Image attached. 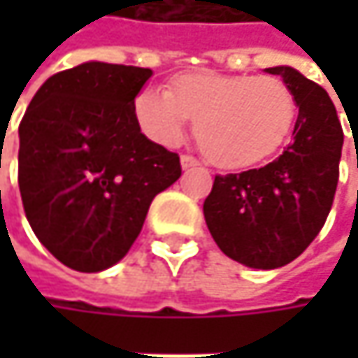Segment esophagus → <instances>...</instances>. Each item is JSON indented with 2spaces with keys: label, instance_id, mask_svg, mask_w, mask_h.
<instances>
[{
  "label": "esophagus",
  "instance_id": "esophagus-1",
  "mask_svg": "<svg viewBox=\"0 0 358 358\" xmlns=\"http://www.w3.org/2000/svg\"><path fill=\"white\" fill-rule=\"evenodd\" d=\"M180 166H182V170H190V168L199 166V162H196L192 155H182V157H180Z\"/></svg>",
  "mask_w": 358,
  "mask_h": 358
}]
</instances>
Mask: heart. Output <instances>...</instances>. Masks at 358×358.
<instances>
[{"mask_svg":"<svg viewBox=\"0 0 358 358\" xmlns=\"http://www.w3.org/2000/svg\"><path fill=\"white\" fill-rule=\"evenodd\" d=\"M143 132L162 145L182 141L188 120L203 155L222 170H247L280 151L288 141L296 101L273 76L184 74L172 89L145 87L134 99Z\"/></svg>","mask_w":358,"mask_h":358,"instance_id":"heart-1","label":"heart"}]
</instances>
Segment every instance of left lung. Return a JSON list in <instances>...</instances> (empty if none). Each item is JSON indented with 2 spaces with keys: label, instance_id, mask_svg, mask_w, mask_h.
<instances>
[{
  "label": "left lung",
  "instance_id": "left-lung-1",
  "mask_svg": "<svg viewBox=\"0 0 358 358\" xmlns=\"http://www.w3.org/2000/svg\"><path fill=\"white\" fill-rule=\"evenodd\" d=\"M292 91L294 141L271 164L215 176L203 203L207 228L230 259L252 269L294 261L320 234L331 209L344 132L329 95L290 66L265 68Z\"/></svg>",
  "mask_w": 358,
  "mask_h": 358
}]
</instances>
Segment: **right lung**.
<instances>
[{
  "instance_id": "right-lung-1",
  "label": "right lung",
  "mask_w": 358,
  "mask_h": 358,
  "mask_svg": "<svg viewBox=\"0 0 358 358\" xmlns=\"http://www.w3.org/2000/svg\"><path fill=\"white\" fill-rule=\"evenodd\" d=\"M151 74L85 62L49 76L20 122L27 220L41 245L76 271H103L124 259L155 194L182 174L178 153L149 141L134 113Z\"/></svg>"
}]
</instances>
